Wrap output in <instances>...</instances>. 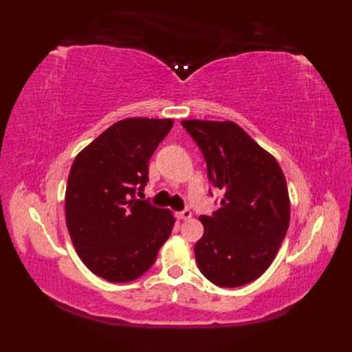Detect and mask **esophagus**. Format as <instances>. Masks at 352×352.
<instances>
[{"label":"esophagus","instance_id":"esophagus-1","mask_svg":"<svg viewBox=\"0 0 352 352\" xmlns=\"http://www.w3.org/2000/svg\"><path fill=\"white\" fill-rule=\"evenodd\" d=\"M176 217L180 219V220H188V219L192 217V211H190L189 208H185V210H182V211L176 212Z\"/></svg>","mask_w":352,"mask_h":352}]
</instances>
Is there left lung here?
Masks as SVG:
<instances>
[{
  "instance_id": "1",
  "label": "left lung",
  "mask_w": 352,
  "mask_h": 352,
  "mask_svg": "<svg viewBox=\"0 0 352 352\" xmlns=\"http://www.w3.org/2000/svg\"><path fill=\"white\" fill-rule=\"evenodd\" d=\"M182 126L204 155L208 180L225 192L219 210L199 217L204 235L194 248L197 264L217 286H243L269 269L286 236L291 206L283 172L236 123Z\"/></svg>"
}]
</instances>
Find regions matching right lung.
<instances>
[{"instance_id":"1","label":"right lung","mask_w":352,"mask_h":352,"mask_svg":"<svg viewBox=\"0 0 352 352\" xmlns=\"http://www.w3.org/2000/svg\"><path fill=\"white\" fill-rule=\"evenodd\" d=\"M170 119H124L74 158L66 188V223L85 265L100 278L124 283L154 264L175 217L135 198L148 182V162L172 129Z\"/></svg>"}]
</instances>
